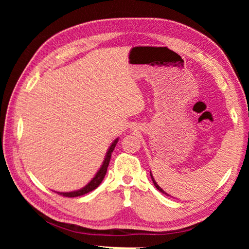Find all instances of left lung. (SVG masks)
Listing matches in <instances>:
<instances>
[{"instance_id": "1", "label": "left lung", "mask_w": 249, "mask_h": 249, "mask_svg": "<svg viewBox=\"0 0 249 249\" xmlns=\"http://www.w3.org/2000/svg\"><path fill=\"white\" fill-rule=\"evenodd\" d=\"M150 177H151V180H153V182H154V184H155V187H156V188H157V190H159L160 192H161V193H163V195H166V196H169V195H167V193H166L165 191H163L161 188H160V187H159V185L157 184V182H156V181H155V179H154V177H153V175H151V171H150Z\"/></svg>"}]
</instances>
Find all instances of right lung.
<instances>
[{
  "mask_svg": "<svg viewBox=\"0 0 249 249\" xmlns=\"http://www.w3.org/2000/svg\"><path fill=\"white\" fill-rule=\"evenodd\" d=\"M117 142H119V138H116V140L112 142V145L108 147L107 153V155H105V158L103 160L102 166L100 167L99 171L96 172L95 176L93 177V178H92V180L86 185V187H83L82 189H80V190H75V191H71V192H57L56 191L58 195L64 196H68V197H74V196H80L87 195V193L93 191L94 189L98 188L99 185H100V183L102 182V180L104 179L105 175H107V167H108V163H109V159H111L112 153H113V150H114V148H115Z\"/></svg>",
  "mask_w": 249,
  "mask_h": 249,
  "instance_id": "right-lung-1",
  "label": "right lung"
}]
</instances>
